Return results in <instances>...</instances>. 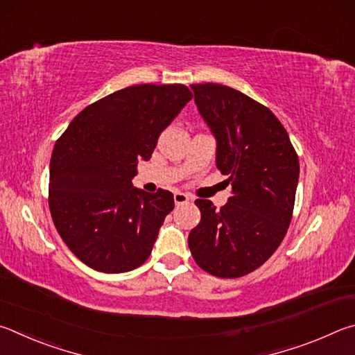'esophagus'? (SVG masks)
Returning <instances> with one entry per match:
<instances>
[{"mask_svg": "<svg viewBox=\"0 0 355 355\" xmlns=\"http://www.w3.org/2000/svg\"><path fill=\"white\" fill-rule=\"evenodd\" d=\"M191 198L187 193H181V191H176L174 193V202H176V206H181V204L189 202Z\"/></svg>", "mask_w": 355, "mask_h": 355, "instance_id": "1", "label": "esophagus"}]
</instances>
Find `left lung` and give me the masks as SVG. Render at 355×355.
I'll return each mask as SVG.
<instances>
[{"mask_svg":"<svg viewBox=\"0 0 355 355\" xmlns=\"http://www.w3.org/2000/svg\"><path fill=\"white\" fill-rule=\"evenodd\" d=\"M195 103L216 140V168L232 195L221 209L196 200L201 221L189 235L198 266L216 277H241L275 252L290 226L300 160L275 114L221 84H193Z\"/></svg>","mask_w":355,"mask_h":355,"instance_id":"1","label":"left lung"}]
</instances>
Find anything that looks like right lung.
Returning a JSON list of instances; mask_svg holds the SVG:
<instances>
[{
    "label": "right lung",
    "mask_w": 355,
    "mask_h": 355,
    "mask_svg": "<svg viewBox=\"0 0 355 355\" xmlns=\"http://www.w3.org/2000/svg\"><path fill=\"white\" fill-rule=\"evenodd\" d=\"M193 98L182 84L126 87L79 112L55 141L49 162V210L80 262L126 272L146 262L173 193L132 185L139 160Z\"/></svg>",
    "instance_id": "obj_1"
}]
</instances>
